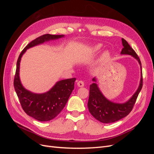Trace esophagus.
<instances>
[{"label": "esophagus", "mask_w": 154, "mask_h": 154, "mask_svg": "<svg viewBox=\"0 0 154 154\" xmlns=\"http://www.w3.org/2000/svg\"><path fill=\"white\" fill-rule=\"evenodd\" d=\"M77 85L78 87H82L84 86V82H83V81H82V80H80L77 82Z\"/></svg>", "instance_id": "34e87169"}]
</instances>
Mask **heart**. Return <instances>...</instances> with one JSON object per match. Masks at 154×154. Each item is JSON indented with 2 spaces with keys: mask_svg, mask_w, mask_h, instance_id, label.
<instances>
[{
  "mask_svg": "<svg viewBox=\"0 0 154 154\" xmlns=\"http://www.w3.org/2000/svg\"><path fill=\"white\" fill-rule=\"evenodd\" d=\"M101 44H97L94 45V47H92V48L91 49V52L93 53H98L99 51L101 50ZM109 57V53L108 51H105V52L102 54L101 56V59L102 60H105L107 58Z\"/></svg>",
  "mask_w": 154,
  "mask_h": 154,
  "instance_id": "heart-1",
  "label": "heart"
}]
</instances>
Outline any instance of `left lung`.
Segmentation results:
<instances>
[{"mask_svg":"<svg viewBox=\"0 0 154 154\" xmlns=\"http://www.w3.org/2000/svg\"><path fill=\"white\" fill-rule=\"evenodd\" d=\"M122 44L123 48L121 53L123 54L132 55L137 60L139 64L141 63L135 51L130 47V45L124 38H122ZM96 81L95 78L92 79ZM143 87V74L141 71V78L140 84L138 89L133 96L127 102L125 103L119 104L115 103L106 100L99 90L98 87L95 83L90 85L89 97L88 101V109L93 117L97 120L103 123H110L117 122V121L126 117L130 112L136 103L137 96Z\"/></svg>","mask_w":154,"mask_h":154,"instance_id":"1","label":"left lung"}]
</instances>
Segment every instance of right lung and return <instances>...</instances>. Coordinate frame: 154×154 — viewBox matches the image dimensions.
<instances>
[{
	"label": "right lung",
	"mask_w": 154,
	"mask_h": 154,
	"mask_svg": "<svg viewBox=\"0 0 154 154\" xmlns=\"http://www.w3.org/2000/svg\"><path fill=\"white\" fill-rule=\"evenodd\" d=\"M63 35L45 34L31 41L22 51L17 62L16 72L13 85L22 109L31 117L40 121L48 122L54 119L66 106L74 88L76 78H70L58 82L48 92L44 94H34L22 87L19 78L20 62L22 54L30 48L45 41L54 40Z\"/></svg>",
	"instance_id": "add662e5"
}]
</instances>
